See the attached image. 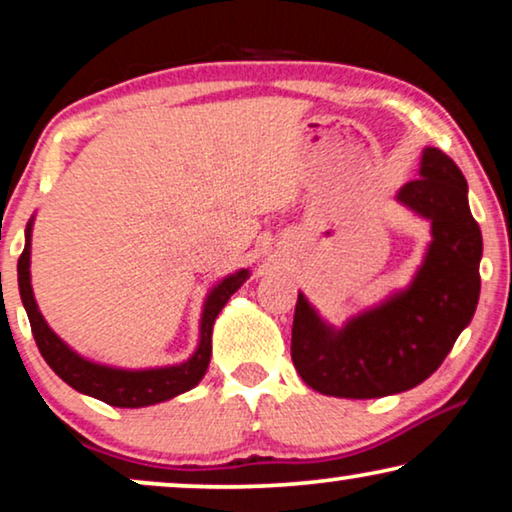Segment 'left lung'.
<instances>
[{"label":"left lung","instance_id":"1","mask_svg":"<svg viewBox=\"0 0 512 512\" xmlns=\"http://www.w3.org/2000/svg\"><path fill=\"white\" fill-rule=\"evenodd\" d=\"M431 221L433 240L408 289L342 328L328 326L298 293L291 359L307 387L335 398H380L436 373L471 324L480 298L482 235L457 163L426 146L419 179L396 195Z\"/></svg>","mask_w":512,"mask_h":512}]
</instances>
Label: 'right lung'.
I'll return each instance as SVG.
<instances>
[{
  "instance_id": "1",
  "label": "right lung",
  "mask_w": 512,
  "mask_h": 512,
  "mask_svg": "<svg viewBox=\"0 0 512 512\" xmlns=\"http://www.w3.org/2000/svg\"><path fill=\"white\" fill-rule=\"evenodd\" d=\"M32 221L25 228V249L18 258V289L23 298L27 319H30L32 335L37 347L53 373L65 380L69 387L81 394L93 396L97 401L114 405V408H144V405L163 403L170 398L193 389L207 373L209 356H212V328L214 321L228 303L230 296L247 282L249 270H237L209 291L205 310L200 319V342L191 359L179 366L146 368V370H123L102 366V363L88 361L67 347L58 335L51 331L46 319L41 317L37 300H34L30 284V249H32Z\"/></svg>"
}]
</instances>
